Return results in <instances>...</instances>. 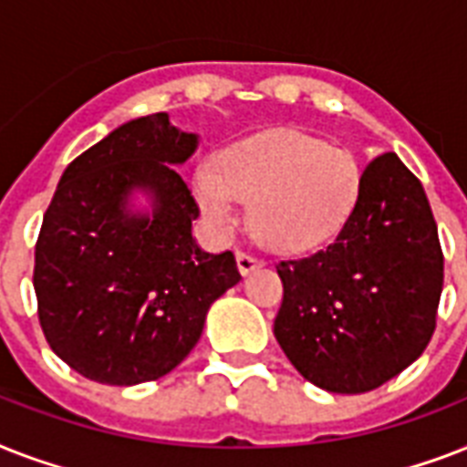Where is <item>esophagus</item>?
Returning <instances> with one entry per match:
<instances>
[{
    "mask_svg": "<svg viewBox=\"0 0 467 467\" xmlns=\"http://www.w3.org/2000/svg\"><path fill=\"white\" fill-rule=\"evenodd\" d=\"M262 266L264 259H259V256L249 254V252H237V269H240L242 276H247V274L262 269Z\"/></svg>",
    "mask_w": 467,
    "mask_h": 467,
    "instance_id": "34e87169",
    "label": "esophagus"
}]
</instances>
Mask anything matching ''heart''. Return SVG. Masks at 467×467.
I'll return each mask as SVG.
<instances>
[{"mask_svg": "<svg viewBox=\"0 0 467 467\" xmlns=\"http://www.w3.org/2000/svg\"><path fill=\"white\" fill-rule=\"evenodd\" d=\"M361 167L344 148L296 130H271L237 142L215 167L196 171V198L218 230L242 225L252 203L259 240L281 252L325 242L351 211Z\"/></svg>", "mask_w": 467, "mask_h": 467, "instance_id": "heart-1", "label": "heart"}]
</instances>
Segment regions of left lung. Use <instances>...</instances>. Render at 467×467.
I'll return each instance as SVG.
<instances>
[{
  "mask_svg": "<svg viewBox=\"0 0 467 467\" xmlns=\"http://www.w3.org/2000/svg\"><path fill=\"white\" fill-rule=\"evenodd\" d=\"M276 271L274 334L296 370L322 390H376L436 329L443 252L424 186L395 152L378 155L337 237Z\"/></svg>",
  "mask_w": 467,
  "mask_h": 467,
  "instance_id": "left-lung-1",
  "label": "left lung"
}]
</instances>
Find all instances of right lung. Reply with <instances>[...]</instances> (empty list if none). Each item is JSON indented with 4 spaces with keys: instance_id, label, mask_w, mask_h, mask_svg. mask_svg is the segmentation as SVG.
<instances>
[{
    "instance_id": "add662e5",
    "label": "right lung",
    "mask_w": 467,
    "mask_h": 467,
    "mask_svg": "<svg viewBox=\"0 0 467 467\" xmlns=\"http://www.w3.org/2000/svg\"><path fill=\"white\" fill-rule=\"evenodd\" d=\"M198 148L167 113L128 120L77 157L43 215L33 288L47 344L79 376L138 385L174 370L240 281L233 252L193 240L196 198L176 174ZM142 188L152 213L127 211Z\"/></svg>"
}]
</instances>
